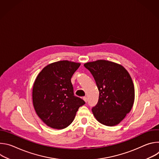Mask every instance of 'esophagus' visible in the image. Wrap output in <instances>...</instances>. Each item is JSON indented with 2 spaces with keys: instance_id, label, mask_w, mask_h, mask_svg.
I'll return each instance as SVG.
<instances>
[{
  "instance_id": "34e87169",
  "label": "esophagus",
  "mask_w": 159,
  "mask_h": 159,
  "mask_svg": "<svg viewBox=\"0 0 159 159\" xmlns=\"http://www.w3.org/2000/svg\"><path fill=\"white\" fill-rule=\"evenodd\" d=\"M83 99H84V101L85 102L87 101V97H84V98H83Z\"/></svg>"
}]
</instances>
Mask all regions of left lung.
Listing matches in <instances>:
<instances>
[{
    "mask_svg": "<svg viewBox=\"0 0 159 159\" xmlns=\"http://www.w3.org/2000/svg\"><path fill=\"white\" fill-rule=\"evenodd\" d=\"M84 66L93 75L98 87V102L92 109L101 124L118 125L129 113L134 101L131 77L121 65L105 60L85 63Z\"/></svg>",
    "mask_w": 159,
    "mask_h": 159,
    "instance_id": "left-lung-1",
    "label": "left lung"
}]
</instances>
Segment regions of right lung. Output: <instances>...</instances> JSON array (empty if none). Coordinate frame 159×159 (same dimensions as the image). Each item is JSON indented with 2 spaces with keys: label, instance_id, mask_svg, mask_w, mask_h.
I'll return each instance as SVG.
<instances>
[{
  "label": "right lung",
  "instance_id": "right-lung-1",
  "mask_svg": "<svg viewBox=\"0 0 159 159\" xmlns=\"http://www.w3.org/2000/svg\"><path fill=\"white\" fill-rule=\"evenodd\" d=\"M80 63L61 60L52 63L39 73L33 84V103L39 118L50 128L61 129L74 121L85 102L74 94L71 78Z\"/></svg>",
  "mask_w": 159,
  "mask_h": 159
}]
</instances>
